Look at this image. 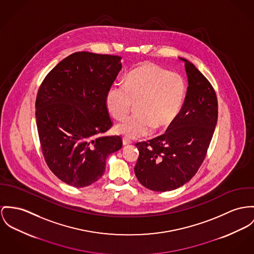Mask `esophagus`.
I'll return each instance as SVG.
<instances>
[{"mask_svg": "<svg viewBox=\"0 0 254 254\" xmlns=\"http://www.w3.org/2000/svg\"><path fill=\"white\" fill-rule=\"evenodd\" d=\"M132 142H131V140L130 139H128V138H127V137H124L123 138V144L126 146V145H129V144H131Z\"/></svg>", "mask_w": 254, "mask_h": 254, "instance_id": "esophagus-1", "label": "esophagus"}]
</instances>
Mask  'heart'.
<instances>
[{
  "label": "heart",
  "instance_id": "heart-1",
  "mask_svg": "<svg viewBox=\"0 0 254 254\" xmlns=\"http://www.w3.org/2000/svg\"><path fill=\"white\" fill-rule=\"evenodd\" d=\"M187 96L182 75L154 64H143L129 71L125 83H116L106 94V107L113 118L127 116L135 102V114L121 121L119 134L138 138L170 126L180 114Z\"/></svg>",
  "mask_w": 254,
  "mask_h": 254
}]
</instances>
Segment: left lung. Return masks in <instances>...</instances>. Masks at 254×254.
Segmentation results:
<instances>
[{"instance_id":"left-lung-1","label":"left lung","mask_w":254,"mask_h":254,"mask_svg":"<svg viewBox=\"0 0 254 254\" xmlns=\"http://www.w3.org/2000/svg\"><path fill=\"white\" fill-rule=\"evenodd\" d=\"M187 96L175 121L160 136L139 142L134 172L145 188L154 191L176 190L195 175L201 166L217 122L215 90L193 64L186 59Z\"/></svg>"}]
</instances>
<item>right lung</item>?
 Segmentation results:
<instances>
[{
  "mask_svg": "<svg viewBox=\"0 0 254 254\" xmlns=\"http://www.w3.org/2000/svg\"><path fill=\"white\" fill-rule=\"evenodd\" d=\"M121 59L73 53L39 87L36 121L41 151L49 169L69 186L97 182L106 158L123 146L120 136H100L112 127L105 98L122 69Z\"/></svg>",
  "mask_w": 254,
  "mask_h": 254,
  "instance_id": "1",
  "label": "right lung"
}]
</instances>
